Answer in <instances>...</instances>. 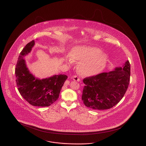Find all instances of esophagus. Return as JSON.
Wrapping results in <instances>:
<instances>
[{
  "instance_id": "34e87169",
  "label": "esophagus",
  "mask_w": 146,
  "mask_h": 146,
  "mask_svg": "<svg viewBox=\"0 0 146 146\" xmlns=\"http://www.w3.org/2000/svg\"><path fill=\"white\" fill-rule=\"evenodd\" d=\"M73 79L74 80H76L77 82H79L80 81V78L77 76H74L73 77Z\"/></svg>"
}]
</instances>
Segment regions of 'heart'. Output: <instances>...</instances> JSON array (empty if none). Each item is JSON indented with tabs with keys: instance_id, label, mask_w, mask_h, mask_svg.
<instances>
[{
	"instance_id": "heart-1",
	"label": "heart",
	"mask_w": 146,
	"mask_h": 146,
	"mask_svg": "<svg viewBox=\"0 0 146 146\" xmlns=\"http://www.w3.org/2000/svg\"><path fill=\"white\" fill-rule=\"evenodd\" d=\"M70 58L67 60L71 64L73 60L80 61L78 64L79 72L85 76H93L104 68L107 61V55L96 47L79 46L72 49Z\"/></svg>"
}]
</instances>
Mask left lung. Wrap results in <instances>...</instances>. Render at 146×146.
Wrapping results in <instances>:
<instances>
[{
  "mask_svg": "<svg viewBox=\"0 0 146 146\" xmlns=\"http://www.w3.org/2000/svg\"><path fill=\"white\" fill-rule=\"evenodd\" d=\"M130 64L127 60L123 67L83 79L84 104L93 110L110 109L118 104L129 85Z\"/></svg>",
  "mask_w": 146,
  "mask_h": 146,
  "instance_id": "8db88e82",
  "label": "left lung"
}]
</instances>
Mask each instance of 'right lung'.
<instances>
[{
    "instance_id": "obj_1",
    "label": "right lung",
    "mask_w": 146,
    "mask_h": 146,
    "mask_svg": "<svg viewBox=\"0 0 146 146\" xmlns=\"http://www.w3.org/2000/svg\"><path fill=\"white\" fill-rule=\"evenodd\" d=\"M35 44V40L28 42L20 54L15 68L16 84L21 96L29 104L48 107L58 98L68 76L59 74L39 79L31 74L23 57L31 51Z\"/></svg>"
}]
</instances>
